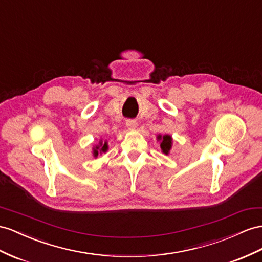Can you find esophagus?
Wrapping results in <instances>:
<instances>
[{"instance_id":"esophagus-1","label":"esophagus","mask_w":262,"mask_h":262,"mask_svg":"<svg viewBox=\"0 0 262 262\" xmlns=\"http://www.w3.org/2000/svg\"><path fill=\"white\" fill-rule=\"evenodd\" d=\"M126 126H127V128H128L129 130H135L136 126H137L136 120H134V119L126 120Z\"/></svg>"}]
</instances>
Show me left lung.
Listing matches in <instances>:
<instances>
[{"mask_svg":"<svg viewBox=\"0 0 262 262\" xmlns=\"http://www.w3.org/2000/svg\"><path fill=\"white\" fill-rule=\"evenodd\" d=\"M157 142H159L160 149L165 155H169L172 147V137L170 135H157Z\"/></svg>","mask_w":262,"mask_h":262,"instance_id":"obj_1","label":"left lung"}]
</instances>
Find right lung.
Returning <instances> with one entry per match:
<instances>
[{"instance_id": "add662e5", "label": "right lung", "mask_w": 262, "mask_h": 262, "mask_svg": "<svg viewBox=\"0 0 262 262\" xmlns=\"http://www.w3.org/2000/svg\"><path fill=\"white\" fill-rule=\"evenodd\" d=\"M92 154H93V157L97 158L98 155H102V154H105L107 150H108V142L107 140H103L102 138L99 139V142L97 145L93 146L92 148Z\"/></svg>"}]
</instances>
